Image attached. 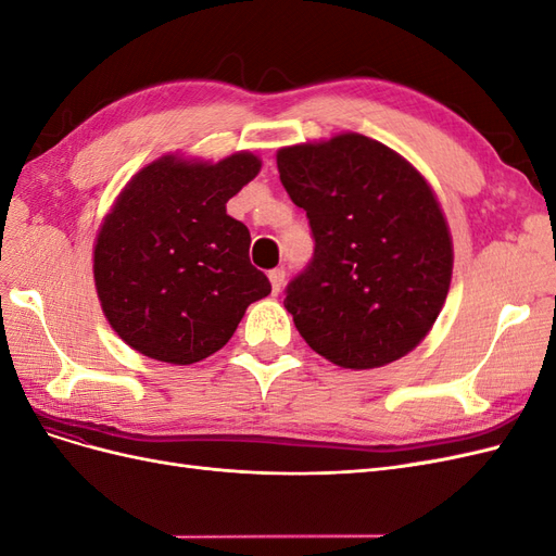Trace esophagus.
Returning a JSON list of instances; mask_svg holds the SVG:
<instances>
[{"instance_id": "obj_1", "label": "esophagus", "mask_w": 556, "mask_h": 556, "mask_svg": "<svg viewBox=\"0 0 556 556\" xmlns=\"http://www.w3.org/2000/svg\"><path fill=\"white\" fill-rule=\"evenodd\" d=\"M268 280H271V292L280 294L282 285H285V271H282V268H274V271L268 274Z\"/></svg>"}]
</instances>
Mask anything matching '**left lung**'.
Listing matches in <instances>:
<instances>
[{"label": "left lung", "instance_id": "8db88e82", "mask_svg": "<svg viewBox=\"0 0 556 556\" xmlns=\"http://www.w3.org/2000/svg\"><path fill=\"white\" fill-rule=\"evenodd\" d=\"M280 182L315 239L308 268L285 296L304 341L341 368L406 357L441 315L452 280V233L415 166L357 131L285 146Z\"/></svg>", "mask_w": 556, "mask_h": 556}]
</instances>
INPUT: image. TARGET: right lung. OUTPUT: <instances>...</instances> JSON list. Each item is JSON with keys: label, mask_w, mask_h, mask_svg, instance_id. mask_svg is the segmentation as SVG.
<instances>
[{"label": "right lung", "mask_w": 556, "mask_h": 556, "mask_svg": "<svg viewBox=\"0 0 556 556\" xmlns=\"http://www.w3.org/2000/svg\"><path fill=\"white\" fill-rule=\"evenodd\" d=\"M260 169L248 150L220 162L162 155L117 194L92 274L109 325L129 348L176 366L201 362L271 292L250 264L248 227L227 215V201Z\"/></svg>", "instance_id": "right-lung-1"}]
</instances>
